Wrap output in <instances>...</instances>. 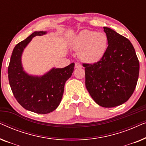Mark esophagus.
Masks as SVG:
<instances>
[{"mask_svg": "<svg viewBox=\"0 0 146 146\" xmlns=\"http://www.w3.org/2000/svg\"><path fill=\"white\" fill-rule=\"evenodd\" d=\"M75 68H82V65H81L80 63L76 62V63L75 64Z\"/></svg>", "mask_w": 146, "mask_h": 146, "instance_id": "obj_1", "label": "esophagus"}]
</instances>
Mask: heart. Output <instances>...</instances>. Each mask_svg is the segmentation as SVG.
<instances>
[{
	"label": "heart",
	"instance_id": "obj_1",
	"mask_svg": "<svg viewBox=\"0 0 146 146\" xmlns=\"http://www.w3.org/2000/svg\"><path fill=\"white\" fill-rule=\"evenodd\" d=\"M70 46L82 60L87 63H95L104 56L106 51L108 38L103 33L84 30L71 40Z\"/></svg>",
	"mask_w": 146,
	"mask_h": 146
}]
</instances>
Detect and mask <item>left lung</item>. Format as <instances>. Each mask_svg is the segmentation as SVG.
<instances>
[{
	"label": "left lung",
	"mask_w": 146,
	"mask_h": 146,
	"mask_svg": "<svg viewBox=\"0 0 146 146\" xmlns=\"http://www.w3.org/2000/svg\"><path fill=\"white\" fill-rule=\"evenodd\" d=\"M108 48L98 62L83 64L86 87L95 102L104 108L117 106L129 100L136 87L139 63L130 41L104 27Z\"/></svg>",
	"instance_id": "left-lung-1"
}]
</instances>
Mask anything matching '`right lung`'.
Here are the masks:
<instances>
[{"instance_id": "add662e5", "label": "right lung", "mask_w": 146, "mask_h": 146, "mask_svg": "<svg viewBox=\"0 0 146 146\" xmlns=\"http://www.w3.org/2000/svg\"><path fill=\"white\" fill-rule=\"evenodd\" d=\"M46 32H34L14 48L8 68V76L13 95L27 110L46 114L57 108L62 98L65 82L72 74L74 63L63 68H54L42 76L29 75L23 70L21 56L24 48L36 36Z\"/></svg>"}]
</instances>
